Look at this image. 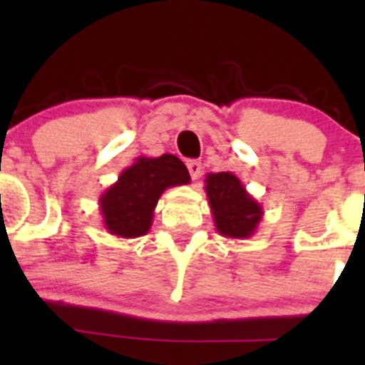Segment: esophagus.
I'll use <instances>...</instances> for the list:
<instances>
[{"mask_svg": "<svg viewBox=\"0 0 365 365\" xmlns=\"http://www.w3.org/2000/svg\"><path fill=\"white\" fill-rule=\"evenodd\" d=\"M187 169H189L190 178L192 180H197L201 176V173H203V168H201L200 160H189L187 162Z\"/></svg>", "mask_w": 365, "mask_h": 365, "instance_id": "esophagus-1", "label": "esophagus"}]
</instances>
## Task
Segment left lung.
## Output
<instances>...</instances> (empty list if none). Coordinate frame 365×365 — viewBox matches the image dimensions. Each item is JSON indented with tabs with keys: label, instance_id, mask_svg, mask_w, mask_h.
Returning <instances> with one entry per match:
<instances>
[{
	"label": "left lung",
	"instance_id": "obj_1",
	"mask_svg": "<svg viewBox=\"0 0 365 365\" xmlns=\"http://www.w3.org/2000/svg\"><path fill=\"white\" fill-rule=\"evenodd\" d=\"M205 183L217 231L226 238H251L264 212L263 206L247 192L242 180L233 173L222 171L208 173Z\"/></svg>",
	"mask_w": 365,
	"mask_h": 365
}]
</instances>
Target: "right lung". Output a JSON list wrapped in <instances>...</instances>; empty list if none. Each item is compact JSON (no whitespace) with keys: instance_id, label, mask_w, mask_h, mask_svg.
<instances>
[{"instance_id":"obj_1","label":"right lung","mask_w":365,"mask_h":365,"mask_svg":"<svg viewBox=\"0 0 365 365\" xmlns=\"http://www.w3.org/2000/svg\"><path fill=\"white\" fill-rule=\"evenodd\" d=\"M189 182V171L176 155L138 157L98 197L104 227L118 238L143 237L152 227L162 192Z\"/></svg>"}]
</instances>
